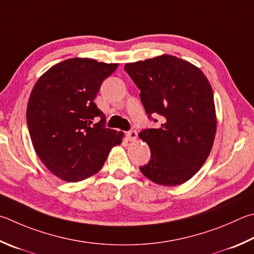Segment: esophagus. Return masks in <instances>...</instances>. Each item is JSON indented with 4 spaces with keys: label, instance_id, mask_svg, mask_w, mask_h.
Listing matches in <instances>:
<instances>
[{
    "label": "esophagus",
    "instance_id": "esophagus-1",
    "mask_svg": "<svg viewBox=\"0 0 254 254\" xmlns=\"http://www.w3.org/2000/svg\"><path fill=\"white\" fill-rule=\"evenodd\" d=\"M127 139L128 141H130V142L136 141V139H137V133H136L134 130L127 132Z\"/></svg>",
    "mask_w": 254,
    "mask_h": 254
}]
</instances>
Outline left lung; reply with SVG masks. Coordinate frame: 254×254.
I'll use <instances>...</instances> for the list:
<instances>
[{"mask_svg": "<svg viewBox=\"0 0 254 254\" xmlns=\"http://www.w3.org/2000/svg\"><path fill=\"white\" fill-rule=\"evenodd\" d=\"M124 70L141 90L149 117H162L160 127L139 134L151 150V160L141 172L159 186L187 182L204 164L216 133L209 80L194 64L169 54L127 63Z\"/></svg>", "mask_w": 254, "mask_h": 254, "instance_id": "8db88e82", "label": "left lung"}]
</instances>
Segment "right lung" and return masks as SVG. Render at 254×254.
<instances>
[{"instance_id":"1","label":"right lung","mask_w":254,"mask_h":254,"mask_svg":"<svg viewBox=\"0 0 254 254\" xmlns=\"http://www.w3.org/2000/svg\"><path fill=\"white\" fill-rule=\"evenodd\" d=\"M118 63L73 58L55 64L33 86L26 121L36 154L51 173L79 182L98 173L123 132L104 127L94 99ZM98 117L100 122L94 124Z\"/></svg>"}]
</instances>
